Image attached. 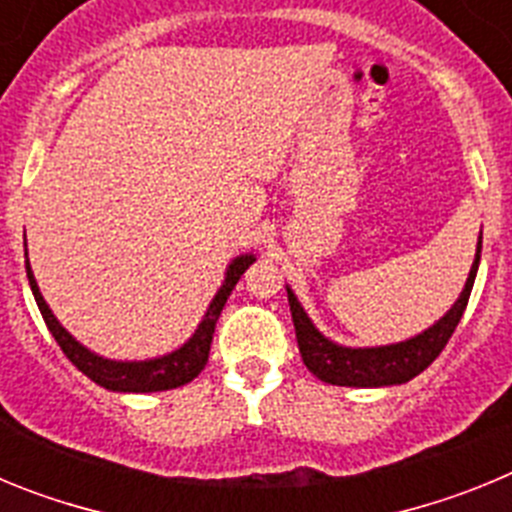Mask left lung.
<instances>
[{
	"instance_id": "obj_1",
	"label": "left lung",
	"mask_w": 512,
	"mask_h": 512,
	"mask_svg": "<svg viewBox=\"0 0 512 512\" xmlns=\"http://www.w3.org/2000/svg\"><path fill=\"white\" fill-rule=\"evenodd\" d=\"M479 256H482V235L477 241V253H474L472 269L461 295L446 310L443 318H438L431 328L405 341L387 343V346H343V343L330 341L323 336L305 307L300 305L292 287H287L289 310H292V323H295L297 346L305 366L310 369L320 382L338 384V387H390V384H405L413 377H418L423 369L433 364L443 346L449 343L451 333L459 325L461 315L467 310L469 295H472L474 277L479 269Z\"/></svg>"
}]
</instances>
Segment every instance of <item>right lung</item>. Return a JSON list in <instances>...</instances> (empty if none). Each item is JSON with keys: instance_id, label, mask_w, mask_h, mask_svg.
Here are the masks:
<instances>
[{"instance_id": "add662e5", "label": "right lung", "mask_w": 512, "mask_h": 512, "mask_svg": "<svg viewBox=\"0 0 512 512\" xmlns=\"http://www.w3.org/2000/svg\"><path fill=\"white\" fill-rule=\"evenodd\" d=\"M256 261L253 253H241L235 256L233 261L225 269V279L220 284V289L212 297L210 307H207L205 318L200 320L197 330L192 336L182 343L179 348L169 351L164 356H153V359H140V361H120V359H107V356L94 354L92 348H87L84 343L76 341L69 330L58 323V318L53 315V310L48 307L45 297L40 295V287L35 282V274L30 269V259H27V241H25V269H27V282L33 289V297L38 302V310L43 315L45 325L53 333L56 343L61 346V351L69 356L71 364L79 369L81 374H87L92 382H97L99 387L110 392H164L174 390V387H182V384L192 382L197 374L205 369L207 356H210V343L212 333H215V323L223 312L225 302H228L230 292L238 284V279L243 277V271Z\"/></svg>"}]
</instances>
